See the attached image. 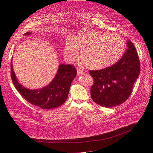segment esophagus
<instances>
[{"label":"esophagus","mask_w":153,"mask_h":153,"mask_svg":"<svg viewBox=\"0 0 153 153\" xmlns=\"http://www.w3.org/2000/svg\"><path fill=\"white\" fill-rule=\"evenodd\" d=\"M77 75L79 76V75H81L82 74H84V71L81 70V69H79L77 68Z\"/></svg>","instance_id":"esophagus-1"}]
</instances>
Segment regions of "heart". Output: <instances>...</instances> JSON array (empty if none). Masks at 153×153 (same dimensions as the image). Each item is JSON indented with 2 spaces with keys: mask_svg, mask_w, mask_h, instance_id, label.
<instances>
[{
  "mask_svg": "<svg viewBox=\"0 0 153 153\" xmlns=\"http://www.w3.org/2000/svg\"><path fill=\"white\" fill-rule=\"evenodd\" d=\"M125 43L119 36L105 32L88 31L79 34L74 40L66 42L64 54L69 61L79 57L86 67L91 69L100 70L106 68L117 62L122 56Z\"/></svg>",
  "mask_w": 153,
  "mask_h": 153,
  "instance_id": "obj_1",
  "label": "heart"
}]
</instances>
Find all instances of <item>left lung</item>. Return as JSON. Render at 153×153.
Returning <instances> with one entry per match:
<instances>
[{
  "instance_id": "obj_1",
  "label": "left lung",
  "mask_w": 153,
  "mask_h": 153,
  "mask_svg": "<svg viewBox=\"0 0 153 153\" xmlns=\"http://www.w3.org/2000/svg\"><path fill=\"white\" fill-rule=\"evenodd\" d=\"M127 46L122 58L115 64L105 69L89 71L94 78L91 97L99 105L107 108L119 105L132 93L140 72V63L133 43L128 41Z\"/></svg>"
}]
</instances>
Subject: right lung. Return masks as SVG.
I'll list each match as a JSON object with an SVG mask.
<instances>
[{
  "label": "right lung",
  "mask_w": 153,
  "mask_h": 153,
  "mask_svg": "<svg viewBox=\"0 0 153 153\" xmlns=\"http://www.w3.org/2000/svg\"><path fill=\"white\" fill-rule=\"evenodd\" d=\"M26 33L25 35H30ZM12 62L10 64V76L16 89L22 97L32 105L44 109L57 108L66 100L72 80L77 71L71 64H61L52 82L41 89L30 90L20 85L13 71Z\"/></svg>",
  "instance_id": "1"
}]
</instances>
